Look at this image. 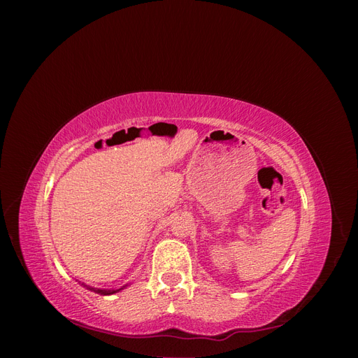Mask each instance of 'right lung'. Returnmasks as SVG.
I'll use <instances>...</instances> for the list:
<instances>
[{"mask_svg":"<svg viewBox=\"0 0 358 358\" xmlns=\"http://www.w3.org/2000/svg\"><path fill=\"white\" fill-rule=\"evenodd\" d=\"M86 289H90V291H94V292H96V294H101V296H109V294H115V292H117V291H121L122 288H119V289H101V288H94V287H90V285H86V284H82Z\"/></svg>","mask_w":358,"mask_h":358,"instance_id":"add662e5","label":"right lung"}]
</instances>
